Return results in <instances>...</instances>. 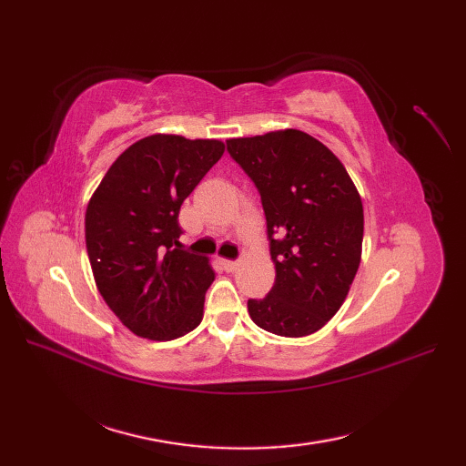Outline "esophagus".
Listing matches in <instances>:
<instances>
[{"mask_svg":"<svg viewBox=\"0 0 466 466\" xmlns=\"http://www.w3.org/2000/svg\"><path fill=\"white\" fill-rule=\"evenodd\" d=\"M221 266H223L225 270H228V272H233V270H237L238 262H237V260H228V258H221Z\"/></svg>","mask_w":466,"mask_h":466,"instance_id":"1","label":"esophagus"}]
</instances>
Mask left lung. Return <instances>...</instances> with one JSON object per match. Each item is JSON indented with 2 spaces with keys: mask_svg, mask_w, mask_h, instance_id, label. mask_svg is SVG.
<instances>
[{
  "mask_svg": "<svg viewBox=\"0 0 466 466\" xmlns=\"http://www.w3.org/2000/svg\"><path fill=\"white\" fill-rule=\"evenodd\" d=\"M231 159L255 182L266 218L276 281L248 299L260 329L299 338L322 329L356 278L361 198L336 155L299 130L228 139Z\"/></svg>",
  "mask_w": 466,
  "mask_h": 466,
  "instance_id": "1",
  "label": "left lung"
}]
</instances>
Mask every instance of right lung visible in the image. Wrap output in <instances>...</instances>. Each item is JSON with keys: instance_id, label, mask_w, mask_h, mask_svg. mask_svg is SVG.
Wrapping results in <instances>:
<instances>
[{"instance_id": "right-lung-1", "label": "right lung", "mask_w": 466, "mask_h": 466, "mask_svg": "<svg viewBox=\"0 0 466 466\" xmlns=\"http://www.w3.org/2000/svg\"><path fill=\"white\" fill-rule=\"evenodd\" d=\"M223 151L218 139L147 136L112 163L93 194L86 243L96 288L137 336L175 340L202 320L214 270L180 245L178 211Z\"/></svg>"}]
</instances>
